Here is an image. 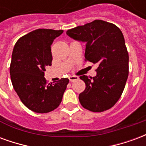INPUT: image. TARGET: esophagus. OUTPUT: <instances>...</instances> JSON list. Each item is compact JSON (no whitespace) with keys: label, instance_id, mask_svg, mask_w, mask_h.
Instances as JSON below:
<instances>
[{"label":"esophagus","instance_id":"obj_1","mask_svg":"<svg viewBox=\"0 0 146 146\" xmlns=\"http://www.w3.org/2000/svg\"><path fill=\"white\" fill-rule=\"evenodd\" d=\"M79 79V77L76 76H69V80H70V81H71V82H73V81H74V80H76Z\"/></svg>","mask_w":146,"mask_h":146}]
</instances>
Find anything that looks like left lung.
Wrapping results in <instances>:
<instances>
[{
    "mask_svg": "<svg viewBox=\"0 0 146 146\" xmlns=\"http://www.w3.org/2000/svg\"><path fill=\"white\" fill-rule=\"evenodd\" d=\"M68 36L86 43L85 61L98 64L94 77L80 76L86 84L79 95L83 107L103 112L119 100L128 76V52L121 30L114 24L95 20L67 30Z\"/></svg>",
    "mask_w": 146,
    "mask_h": 146,
    "instance_id": "8db88e82",
    "label": "left lung"
}]
</instances>
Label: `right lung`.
Returning <instances> with one entry per match:
<instances>
[{
  "mask_svg": "<svg viewBox=\"0 0 146 146\" xmlns=\"http://www.w3.org/2000/svg\"><path fill=\"white\" fill-rule=\"evenodd\" d=\"M63 30L38 29L22 36L15 44L10 75L15 91L22 102L35 113L55 110L62 102L68 78L46 84V67L51 66V45Z\"/></svg>",
  "mask_w": 146,
  "mask_h": 146,
  "instance_id": "add662e5",
  "label": "right lung"
}]
</instances>
